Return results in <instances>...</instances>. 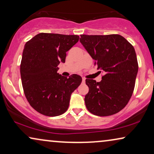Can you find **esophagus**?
I'll return each mask as SVG.
<instances>
[{
	"instance_id": "1",
	"label": "esophagus",
	"mask_w": 154,
	"mask_h": 154,
	"mask_svg": "<svg viewBox=\"0 0 154 154\" xmlns=\"http://www.w3.org/2000/svg\"><path fill=\"white\" fill-rule=\"evenodd\" d=\"M82 81H83V83H85V78H83V79H82Z\"/></svg>"
}]
</instances>
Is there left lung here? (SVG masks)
<instances>
[{
    "label": "left lung",
    "mask_w": 154,
    "mask_h": 154,
    "mask_svg": "<svg viewBox=\"0 0 154 154\" xmlns=\"http://www.w3.org/2000/svg\"><path fill=\"white\" fill-rule=\"evenodd\" d=\"M80 42L104 73L100 82L85 80L88 110L99 116L119 112L129 102L135 85L138 63L134 47L119 34L81 35Z\"/></svg>",
    "instance_id": "left-lung-1"
}]
</instances>
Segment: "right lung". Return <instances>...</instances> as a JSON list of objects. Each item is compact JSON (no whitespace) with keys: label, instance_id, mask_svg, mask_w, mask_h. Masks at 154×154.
<instances>
[{"label":"right lung","instance_id":"right-lung-1","mask_svg":"<svg viewBox=\"0 0 154 154\" xmlns=\"http://www.w3.org/2000/svg\"><path fill=\"white\" fill-rule=\"evenodd\" d=\"M79 40L77 35L41 33L25 44L20 64L23 89L31 106L41 114L52 117L66 112L71 93L81 85L80 75L67 79L57 73L66 52Z\"/></svg>","mask_w":154,"mask_h":154}]
</instances>
